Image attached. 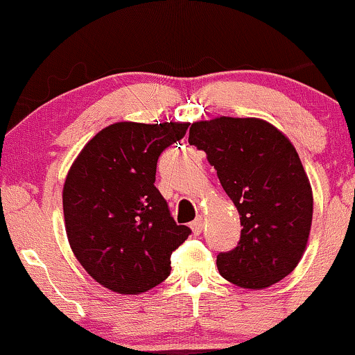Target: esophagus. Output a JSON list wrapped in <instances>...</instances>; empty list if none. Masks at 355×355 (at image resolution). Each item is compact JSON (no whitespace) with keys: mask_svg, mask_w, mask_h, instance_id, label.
I'll list each match as a JSON object with an SVG mask.
<instances>
[{"mask_svg":"<svg viewBox=\"0 0 355 355\" xmlns=\"http://www.w3.org/2000/svg\"><path fill=\"white\" fill-rule=\"evenodd\" d=\"M191 232H193L195 235H200L202 234V230H203V217L202 215H198L197 218L193 220V222H191Z\"/></svg>","mask_w":355,"mask_h":355,"instance_id":"1","label":"esophagus"}]
</instances>
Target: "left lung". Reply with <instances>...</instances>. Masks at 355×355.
Wrapping results in <instances>:
<instances>
[{
  "label": "left lung",
  "mask_w": 355,
  "mask_h": 355,
  "mask_svg": "<svg viewBox=\"0 0 355 355\" xmlns=\"http://www.w3.org/2000/svg\"><path fill=\"white\" fill-rule=\"evenodd\" d=\"M189 144L209 164L240 215V240L220 252V275L243 288L270 287L297 267L312 225L311 182L287 137L260 118L195 121Z\"/></svg>",
  "instance_id": "1"
}]
</instances>
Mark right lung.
I'll return each mask as SVG.
<instances>
[{
  "label": "right lung",
  "instance_id": "right-lung-1",
  "mask_svg": "<svg viewBox=\"0 0 355 355\" xmlns=\"http://www.w3.org/2000/svg\"><path fill=\"white\" fill-rule=\"evenodd\" d=\"M189 123L120 121L96 133L63 187L68 242L96 282L137 295L170 275V257L191 230L178 225L155 187L157 162Z\"/></svg>",
  "mask_w": 355,
  "mask_h": 355
}]
</instances>
